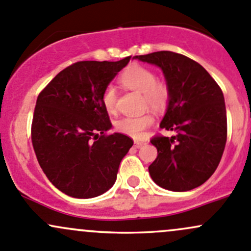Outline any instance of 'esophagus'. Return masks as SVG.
Listing matches in <instances>:
<instances>
[{
    "mask_svg": "<svg viewBox=\"0 0 251 251\" xmlns=\"http://www.w3.org/2000/svg\"><path fill=\"white\" fill-rule=\"evenodd\" d=\"M144 144H146V142H139V141H136V142H134V147H136V148H141V147H143Z\"/></svg>",
    "mask_w": 251,
    "mask_h": 251,
    "instance_id": "1",
    "label": "esophagus"
}]
</instances>
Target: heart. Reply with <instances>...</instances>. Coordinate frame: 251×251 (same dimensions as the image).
I'll list each match as a JSON object with an SVG mask.
<instances>
[{
  "label": "heart",
  "instance_id": "b5f03b06",
  "mask_svg": "<svg viewBox=\"0 0 251 251\" xmlns=\"http://www.w3.org/2000/svg\"><path fill=\"white\" fill-rule=\"evenodd\" d=\"M120 84L126 89L143 94L144 103L155 112H161L170 102V88L163 80H157L155 73L141 65H131L121 73ZM102 103L108 113L117 109V91L112 85L107 86L102 94ZM154 124V118L150 114L141 117H125L118 121L117 128L121 133L141 139L147 128Z\"/></svg>",
  "mask_w": 251,
  "mask_h": 251
}]
</instances>
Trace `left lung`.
<instances>
[{
	"instance_id": "left-lung-1",
	"label": "left lung",
	"mask_w": 251,
	"mask_h": 251,
	"mask_svg": "<svg viewBox=\"0 0 251 251\" xmlns=\"http://www.w3.org/2000/svg\"><path fill=\"white\" fill-rule=\"evenodd\" d=\"M133 59L162 70L170 102L160 124L172 137H154L157 157L149 166L152 180L171 191H189L215 172L227 138L223 91L200 63L173 51H156Z\"/></svg>"
}]
</instances>
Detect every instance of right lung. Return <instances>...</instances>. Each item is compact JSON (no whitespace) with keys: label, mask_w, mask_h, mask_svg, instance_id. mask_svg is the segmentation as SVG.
<instances>
[{"label":"right lung","mask_w":251,"mask_h":251,"mask_svg":"<svg viewBox=\"0 0 251 251\" xmlns=\"http://www.w3.org/2000/svg\"><path fill=\"white\" fill-rule=\"evenodd\" d=\"M131 56L120 61H79L62 70L38 95L32 146L50 183L75 199H92L117 180L133 141L112 127L102 94Z\"/></svg>","instance_id":"obj_1"}]
</instances>
